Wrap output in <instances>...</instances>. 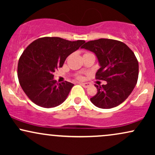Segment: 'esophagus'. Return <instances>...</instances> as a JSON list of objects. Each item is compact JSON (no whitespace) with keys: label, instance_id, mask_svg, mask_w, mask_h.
<instances>
[{"label":"esophagus","instance_id":"esophagus-1","mask_svg":"<svg viewBox=\"0 0 155 155\" xmlns=\"http://www.w3.org/2000/svg\"><path fill=\"white\" fill-rule=\"evenodd\" d=\"M80 84H81V86L84 88H87V87H88L89 86H90V83H88V82H86V83L81 82V83H80Z\"/></svg>","mask_w":155,"mask_h":155}]
</instances>
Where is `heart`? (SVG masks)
I'll return each mask as SVG.
<instances>
[{
    "instance_id": "b5f03b06",
    "label": "heart",
    "mask_w": 155,
    "mask_h": 155,
    "mask_svg": "<svg viewBox=\"0 0 155 155\" xmlns=\"http://www.w3.org/2000/svg\"><path fill=\"white\" fill-rule=\"evenodd\" d=\"M87 53H90V52H85V54H87ZM77 78H78V79H81V75H79V76H77Z\"/></svg>"
}]
</instances>
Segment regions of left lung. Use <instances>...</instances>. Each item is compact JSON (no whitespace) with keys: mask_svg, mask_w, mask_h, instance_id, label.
Segmentation results:
<instances>
[{"mask_svg":"<svg viewBox=\"0 0 155 155\" xmlns=\"http://www.w3.org/2000/svg\"><path fill=\"white\" fill-rule=\"evenodd\" d=\"M97 56L101 68L96 79L106 81L97 85V94L90 98L95 106L111 108L123 103L136 87L138 78V63L133 51L120 41L100 38L90 41L81 47Z\"/></svg>","mask_w":155,"mask_h":155,"instance_id":"left-lung-1","label":"left lung"}]
</instances>
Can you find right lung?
Here are the masks:
<instances>
[{
  "label": "right lung",
  "mask_w": 155,
  "mask_h": 155,
  "mask_svg": "<svg viewBox=\"0 0 155 155\" xmlns=\"http://www.w3.org/2000/svg\"><path fill=\"white\" fill-rule=\"evenodd\" d=\"M59 37H43L27 47L19 59L17 76L21 87L28 98L44 108H52L63 103L74 84L57 83L54 72L63 67L69 54L84 44Z\"/></svg>",
  "instance_id": "add662e5"
}]
</instances>
